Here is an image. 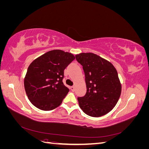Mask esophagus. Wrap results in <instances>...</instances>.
Instances as JSON below:
<instances>
[{"label": "esophagus", "mask_w": 149, "mask_h": 149, "mask_svg": "<svg viewBox=\"0 0 149 149\" xmlns=\"http://www.w3.org/2000/svg\"><path fill=\"white\" fill-rule=\"evenodd\" d=\"M70 89H71V90L72 91H73V92H74V91H75V88H74V86H71Z\"/></svg>", "instance_id": "esophagus-1"}]
</instances>
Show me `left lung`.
Returning a JSON list of instances; mask_svg holds the SVG:
<instances>
[{
	"instance_id": "1",
	"label": "left lung",
	"mask_w": 149,
	"mask_h": 149,
	"mask_svg": "<svg viewBox=\"0 0 149 149\" xmlns=\"http://www.w3.org/2000/svg\"><path fill=\"white\" fill-rule=\"evenodd\" d=\"M83 66L86 93L78 97L79 106L87 115L97 118L107 114L116 105L121 94V84L111 62L93 53L76 55Z\"/></svg>"
}]
</instances>
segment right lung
<instances>
[{"mask_svg":"<svg viewBox=\"0 0 149 149\" xmlns=\"http://www.w3.org/2000/svg\"><path fill=\"white\" fill-rule=\"evenodd\" d=\"M74 59L71 53L53 49L31 63L24 78V87L33 106L51 111L61 104L69 92L63 83L64 70Z\"/></svg>","mask_w":149,"mask_h":149,"instance_id":"right-lung-1","label":"right lung"}]
</instances>
